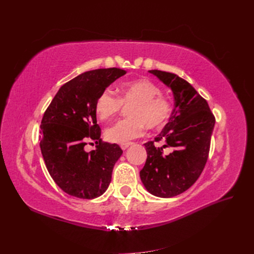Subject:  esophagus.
Returning <instances> with one entry per match:
<instances>
[{"instance_id": "1", "label": "esophagus", "mask_w": 254, "mask_h": 254, "mask_svg": "<svg viewBox=\"0 0 254 254\" xmlns=\"http://www.w3.org/2000/svg\"><path fill=\"white\" fill-rule=\"evenodd\" d=\"M132 145V143L131 142H128V143H124V144H121V148L123 149V150H125V149H127L129 146H131Z\"/></svg>"}]
</instances>
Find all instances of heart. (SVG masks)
I'll return each instance as SVG.
<instances>
[{"instance_id":"1","label":"heart","mask_w":254,"mask_h":254,"mask_svg":"<svg viewBox=\"0 0 254 254\" xmlns=\"http://www.w3.org/2000/svg\"><path fill=\"white\" fill-rule=\"evenodd\" d=\"M119 97L110 89L101 92L95 102L97 118L108 122L120 113L123 105L131 106L128 110L129 119L122 120L106 130V137L112 143L124 144L139 137L148 129L162 128L171 118L172 105L161 96V91L147 79L123 82L119 88Z\"/></svg>"}]
</instances>
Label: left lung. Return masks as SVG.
I'll list each match as a JSON object with an SVG mask.
<instances>
[{
	"mask_svg": "<svg viewBox=\"0 0 254 254\" xmlns=\"http://www.w3.org/2000/svg\"><path fill=\"white\" fill-rule=\"evenodd\" d=\"M149 73L171 88L175 108L155 141L145 143L147 159L141 180L150 194L171 198L189 190L201 175L209 157L215 118L205 99L178 75L151 70ZM155 141L165 145L157 148ZM172 151L164 155L163 148Z\"/></svg>",
	"mask_w": 254,
	"mask_h": 254,
	"instance_id": "8db88e82",
	"label": "left lung"
}]
</instances>
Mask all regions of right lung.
Instances as JSON below:
<instances>
[{"instance_id":"add662e5","label":"right lung","mask_w":254,"mask_h":254,"mask_svg":"<svg viewBox=\"0 0 254 254\" xmlns=\"http://www.w3.org/2000/svg\"><path fill=\"white\" fill-rule=\"evenodd\" d=\"M118 67L97 68L61 86L41 121L40 148L48 171L64 193L80 199L103 195L122 156L118 144L102 142L95 102L101 92L125 75ZM90 139L99 145L87 153Z\"/></svg>"}]
</instances>
